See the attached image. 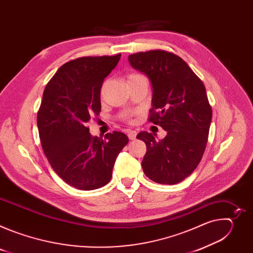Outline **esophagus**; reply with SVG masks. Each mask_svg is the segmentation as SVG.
<instances>
[{"label":"esophagus","mask_w":253,"mask_h":253,"mask_svg":"<svg viewBox=\"0 0 253 253\" xmlns=\"http://www.w3.org/2000/svg\"><path fill=\"white\" fill-rule=\"evenodd\" d=\"M128 137L130 140H135L136 139V135H137V132L134 131V130H129L128 131Z\"/></svg>","instance_id":"esophagus-1"}]
</instances>
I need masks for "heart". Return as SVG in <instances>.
Instances as JSON below:
<instances>
[{
	"label": "heart",
	"instance_id": "obj_1",
	"mask_svg": "<svg viewBox=\"0 0 253 253\" xmlns=\"http://www.w3.org/2000/svg\"><path fill=\"white\" fill-rule=\"evenodd\" d=\"M136 77H142V76H140V75H138V74H132V75H130L129 76V78L128 79H131V78H136ZM124 117L125 118H129V115H124Z\"/></svg>",
	"mask_w": 253,
	"mask_h": 253
}]
</instances>
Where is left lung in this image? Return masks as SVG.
Listing matches in <instances>:
<instances>
[{"label":"left lung","mask_w":253,"mask_h":253,"mask_svg":"<svg viewBox=\"0 0 253 253\" xmlns=\"http://www.w3.org/2000/svg\"><path fill=\"white\" fill-rule=\"evenodd\" d=\"M128 61L150 80L149 121L167 132L159 141L151 133H138L137 138L147 147L143 171L159 184L181 182L195 170L206 147L212 110L205 87L175 54L152 50L132 54Z\"/></svg>","instance_id":"1"}]
</instances>
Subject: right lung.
<instances>
[{
    "instance_id": "add662e5",
    "label": "right lung",
    "mask_w": 253,
    "mask_h": 253,
    "mask_svg": "<svg viewBox=\"0 0 253 253\" xmlns=\"http://www.w3.org/2000/svg\"><path fill=\"white\" fill-rule=\"evenodd\" d=\"M121 54L83 57L59 68L47 84L37 117L44 153L54 171L69 185L94 190L110 181L120 151L129 139L122 133L92 136L87 123L101 111L104 79Z\"/></svg>"
}]
</instances>
